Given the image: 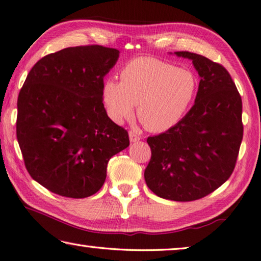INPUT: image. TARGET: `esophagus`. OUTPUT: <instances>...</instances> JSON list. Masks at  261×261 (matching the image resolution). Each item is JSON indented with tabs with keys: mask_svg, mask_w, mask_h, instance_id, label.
Masks as SVG:
<instances>
[{
	"mask_svg": "<svg viewBox=\"0 0 261 261\" xmlns=\"http://www.w3.org/2000/svg\"><path fill=\"white\" fill-rule=\"evenodd\" d=\"M129 140L132 143H135V142H139L141 140V136L137 135L134 132H129Z\"/></svg>",
	"mask_w": 261,
	"mask_h": 261,
	"instance_id": "esophagus-1",
	"label": "esophagus"
}]
</instances>
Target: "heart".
Here are the masks:
<instances>
[{
  "label": "heart",
  "instance_id": "b5f03b06",
  "mask_svg": "<svg viewBox=\"0 0 261 261\" xmlns=\"http://www.w3.org/2000/svg\"><path fill=\"white\" fill-rule=\"evenodd\" d=\"M198 90L193 72L153 58H137L120 71V82L107 80L102 99L108 115L122 122L134 114L147 130L160 133L178 122Z\"/></svg>",
  "mask_w": 261,
  "mask_h": 261
}]
</instances>
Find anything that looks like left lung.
Masks as SVG:
<instances>
[{"label": "left lung", "mask_w": 261, "mask_h": 261, "mask_svg": "<svg viewBox=\"0 0 261 261\" xmlns=\"http://www.w3.org/2000/svg\"><path fill=\"white\" fill-rule=\"evenodd\" d=\"M200 76L194 106L167 132L147 137V188L162 199L193 201L217 190L232 175L243 137L242 100L225 68L186 51Z\"/></svg>", "instance_id": "1"}]
</instances>
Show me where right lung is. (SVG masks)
<instances>
[{"label":"right lung","instance_id":"right-lung-1","mask_svg":"<svg viewBox=\"0 0 261 261\" xmlns=\"http://www.w3.org/2000/svg\"><path fill=\"white\" fill-rule=\"evenodd\" d=\"M119 58L101 45L67 47L32 68L18 96L17 139L29 175L48 191L83 199L99 191L128 133L107 115L103 78Z\"/></svg>","mask_w":261,"mask_h":261}]
</instances>
